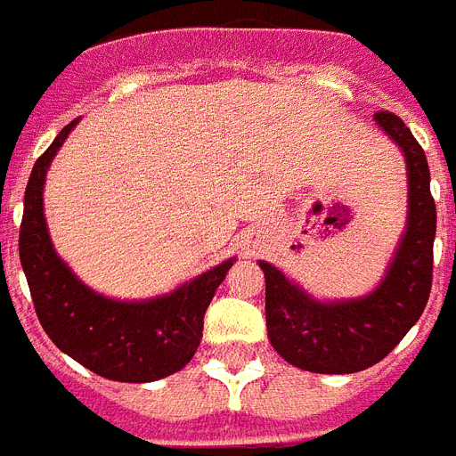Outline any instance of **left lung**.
I'll return each mask as SVG.
<instances>
[{
  "mask_svg": "<svg viewBox=\"0 0 456 456\" xmlns=\"http://www.w3.org/2000/svg\"><path fill=\"white\" fill-rule=\"evenodd\" d=\"M375 124L403 151L408 170V220L382 281L368 295L318 299L260 260L266 283V335L281 358L318 375H351L395 349L428 302L436 203L427 154L401 117L377 112Z\"/></svg>",
  "mask_w": 456,
  "mask_h": 456,
  "instance_id": "obj_1",
  "label": "left lung"
}]
</instances>
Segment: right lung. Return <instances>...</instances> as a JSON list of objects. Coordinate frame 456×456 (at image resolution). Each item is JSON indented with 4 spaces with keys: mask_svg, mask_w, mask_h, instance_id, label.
<instances>
[{
    "mask_svg": "<svg viewBox=\"0 0 456 456\" xmlns=\"http://www.w3.org/2000/svg\"><path fill=\"white\" fill-rule=\"evenodd\" d=\"M74 119L37 159L25 190L20 265L39 323L51 342L95 375L114 382H157L183 370L199 349L203 314L236 257L150 299H117L94 290L62 260L48 234L44 184Z\"/></svg>",
    "mask_w": 456,
    "mask_h": 456,
    "instance_id": "right-lung-1",
    "label": "right lung"
}]
</instances>
